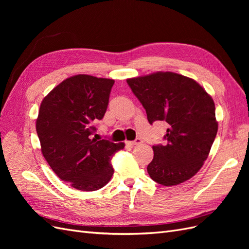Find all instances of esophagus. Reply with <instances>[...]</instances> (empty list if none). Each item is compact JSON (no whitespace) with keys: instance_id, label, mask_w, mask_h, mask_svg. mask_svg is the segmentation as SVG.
Segmentation results:
<instances>
[{"instance_id":"obj_1","label":"esophagus","mask_w":249,"mask_h":249,"mask_svg":"<svg viewBox=\"0 0 249 249\" xmlns=\"http://www.w3.org/2000/svg\"><path fill=\"white\" fill-rule=\"evenodd\" d=\"M126 143L130 146H135V145H138V144H140V143H142V140L140 138H136L134 141H127Z\"/></svg>"}]
</instances>
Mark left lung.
Instances as JSON below:
<instances>
[{
    "label": "left lung",
    "instance_id": "8db88e82",
    "mask_svg": "<svg viewBox=\"0 0 249 249\" xmlns=\"http://www.w3.org/2000/svg\"><path fill=\"white\" fill-rule=\"evenodd\" d=\"M146 111L147 120H165L166 143L153 146L147 172L156 183L175 186L191 178L207 160L218 123L215 104L193 79L170 71L126 80Z\"/></svg>",
    "mask_w": 249,
    "mask_h": 249
}]
</instances>
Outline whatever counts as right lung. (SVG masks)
Returning a JSON list of instances; mask_svg holds the SVG:
<instances>
[{
	"instance_id": "add662e5",
	"label": "right lung",
	"mask_w": 249,
	"mask_h": 249,
	"mask_svg": "<svg viewBox=\"0 0 249 249\" xmlns=\"http://www.w3.org/2000/svg\"><path fill=\"white\" fill-rule=\"evenodd\" d=\"M114 80L77 74L44 97L36 120L41 152L63 182L82 191H95L113 176L112 156L124 143L97 140L94 124L106 113Z\"/></svg>"
}]
</instances>
